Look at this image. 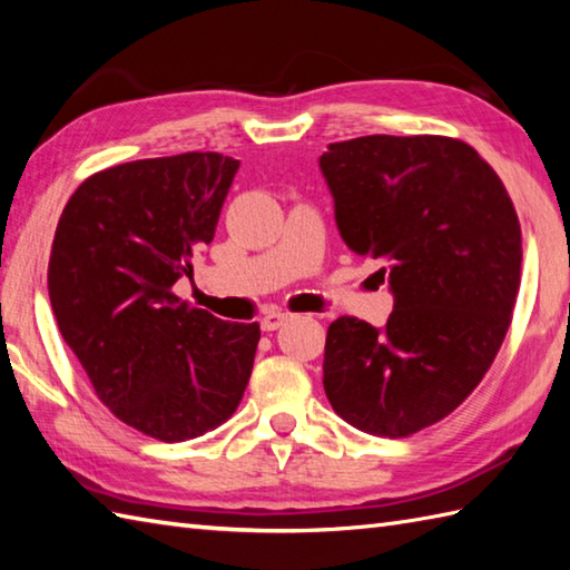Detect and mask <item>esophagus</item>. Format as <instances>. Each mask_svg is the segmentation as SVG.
<instances>
[{
  "instance_id": "1",
  "label": "esophagus",
  "mask_w": 570,
  "mask_h": 570,
  "mask_svg": "<svg viewBox=\"0 0 570 570\" xmlns=\"http://www.w3.org/2000/svg\"><path fill=\"white\" fill-rule=\"evenodd\" d=\"M292 318V313H284V311H266L264 316H262V321H259V325H262V331H276V328H282V325Z\"/></svg>"
}]
</instances>
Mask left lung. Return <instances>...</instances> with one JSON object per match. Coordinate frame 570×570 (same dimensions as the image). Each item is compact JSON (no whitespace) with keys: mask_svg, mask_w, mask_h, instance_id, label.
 Returning a JSON list of instances; mask_svg holds the SVG:
<instances>
[{"mask_svg":"<svg viewBox=\"0 0 570 570\" xmlns=\"http://www.w3.org/2000/svg\"><path fill=\"white\" fill-rule=\"evenodd\" d=\"M318 166L337 233L382 264L394 296L382 328L331 323L325 394L362 431L416 433L475 390L510 328L522 272L514 205L492 166L448 137L337 141Z\"/></svg>","mask_w":570,"mask_h":570,"instance_id":"left-lung-1","label":"left lung"}]
</instances>
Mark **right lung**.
<instances>
[{"instance_id":"obj_1","label":"right lung","mask_w":570,"mask_h":570,"mask_svg":"<svg viewBox=\"0 0 570 570\" xmlns=\"http://www.w3.org/2000/svg\"><path fill=\"white\" fill-rule=\"evenodd\" d=\"M237 168L215 151L119 164L82 180L56 227L48 296L60 335L102 404L166 443L233 416L257 353V323L171 292L213 242Z\"/></svg>"}]
</instances>
